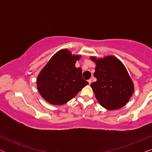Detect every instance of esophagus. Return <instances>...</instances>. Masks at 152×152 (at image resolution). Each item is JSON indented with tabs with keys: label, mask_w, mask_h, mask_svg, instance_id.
I'll use <instances>...</instances> for the list:
<instances>
[{
	"label": "esophagus",
	"mask_w": 152,
	"mask_h": 152,
	"mask_svg": "<svg viewBox=\"0 0 152 152\" xmlns=\"http://www.w3.org/2000/svg\"><path fill=\"white\" fill-rule=\"evenodd\" d=\"M88 84H91V82H92V80H91V79H90V80H88Z\"/></svg>",
	"instance_id": "esophagus-1"
}]
</instances>
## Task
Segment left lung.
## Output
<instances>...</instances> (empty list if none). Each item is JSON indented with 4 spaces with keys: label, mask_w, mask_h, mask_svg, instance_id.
Segmentation results:
<instances>
[{
    "label": "left lung",
    "mask_w": 152,
    "mask_h": 152,
    "mask_svg": "<svg viewBox=\"0 0 152 152\" xmlns=\"http://www.w3.org/2000/svg\"><path fill=\"white\" fill-rule=\"evenodd\" d=\"M96 64L94 76L96 82L91 87L98 102L107 110L119 109L129 101L134 85L126 68L114 56L103 58L91 57Z\"/></svg>",
    "instance_id": "1"
}]
</instances>
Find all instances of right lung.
<instances>
[{"mask_svg":"<svg viewBox=\"0 0 152 152\" xmlns=\"http://www.w3.org/2000/svg\"><path fill=\"white\" fill-rule=\"evenodd\" d=\"M81 57L80 55H72L68 49H62L50 58L37 80V88L45 101L62 105L88 84L82 78V69L75 67Z\"/></svg>","mask_w":152,"mask_h":152,"instance_id":"obj_1","label":"right lung"}]
</instances>
